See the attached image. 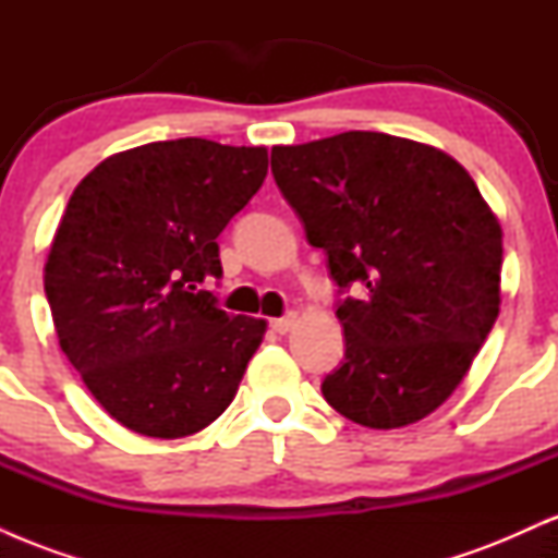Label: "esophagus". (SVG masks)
I'll return each mask as SVG.
<instances>
[{
	"label": "esophagus",
	"instance_id": "esophagus-1",
	"mask_svg": "<svg viewBox=\"0 0 558 558\" xmlns=\"http://www.w3.org/2000/svg\"><path fill=\"white\" fill-rule=\"evenodd\" d=\"M293 323H296V315L275 317V319H270V328H272L275 332H280V336H283V332H288V330L293 328Z\"/></svg>",
	"mask_w": 558,
	"mask_h": 558
}]
</instances>
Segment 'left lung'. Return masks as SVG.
I'll return each mask as SVG.
<instances>
[{
    "mask_svg": "<svg viewBox=\"0 0 558 558\" xmlns=\"http://www.w3.org/2000/svg\"><path fill=\"white\" fill-rule=\"evenodd\" d=\"M272 175L341 296L345 351L325 401L375 430L427 417L501 304V226L470 172L417 141L349 131L275 146Z\"/></svg>",
    "mask_w": 558,
    "mask_h": 558,
    "instance_id": "obj_1",
    "label": "left lung"
}]
</instances>
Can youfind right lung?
I'll return each mask as SVG.
<instances>
[{"mask_svg":"<svg viewBox=\"0 0 558 558\" xmlns=\"http://www.w3.org/2000/svg\"><path fill=\"white\" fill-rule=\"evenodd\" d=\"M265 146L155 141L96 165L57 228L44 291L60 349L107 414L183 438L233 401L267 323L228 315L217 235L259 191Z\"/></svg>","mask_w":558,"mask_h":558,"instance_id":"add662e5","label":"right lung"}]
</instances>
